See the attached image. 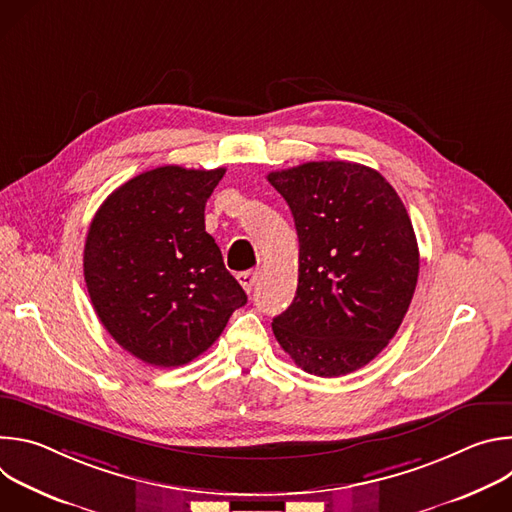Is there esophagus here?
<instances>
[{"label": "esophagus", "instance_id": "esophagus-1", "mask_svg": "<svg viewBox=\"0 0 512 512\" xmlns=\"http://www.w3.org/2000/svg\"><path fill=\"white\" fill-rule=\"evenodd\" d=\"M237 279H239V283L243 285V289L247 291V294H251L255 283H257V271H243V273L237 275Z\"/></svg>", "mask_w": 512, "mask_h": 512}]
</instances>
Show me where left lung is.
Instances as JSON below:
<instances>
[{"label": "left lung", "instance_id": "8db88e82", "mask_svg": "<svg viewBox=\"0 0 512 512\" xmlns=\"http://www.w3.org/2000/svg\"><path fill=\"white\" fill-rule=\"evenodd\" d=\"M294 214L298 291L273 334L300 369L342 377L369 364L399 330L419 275L411 218L373 168L308 162L267 174Z\"/></svg>", "mask_w": 512, "mask_h": 512}]
</instances>
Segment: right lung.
<instances>
[{
	"mask_svg": "<svg viewBox=\"0 0 512 512\" xmlns=\"http://www.w3.org/2000/svg\"><path fill=\"white\" fill-rule=\"evenodd\" d=\"M225 168L162 166L121 184L97 210L85 243V281L113 340L170 369L221 336L247 294L204 231V206Z\"/></svg>",
	"mask_w": 512,
	"mask_h": 512,
	"instance_id": "1",
	"label": "right lung"
}]
</instances>
